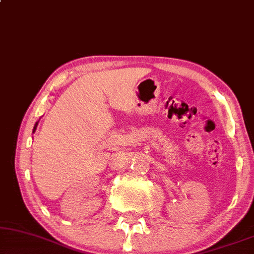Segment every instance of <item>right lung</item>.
Returning <instances> with one entry per match:
<instances>
[{"instance_id": "right-lung-1", "label": "right lung", "mask_w": 254, "mask_h": 254, "mask_svg": "<svg viewBox=\"0 0 254 254\" xmlns=\"http://www.w3.org/2000/svg\"><path fill=\"white\" fill-rule=\"evenodd\" d=\"M38 122H39V121H38ZM38 122H36L35 127H33V131H32V132H33V133H35V131H36V129H37V125H38Z\"/></svg>"}]
</instances>
